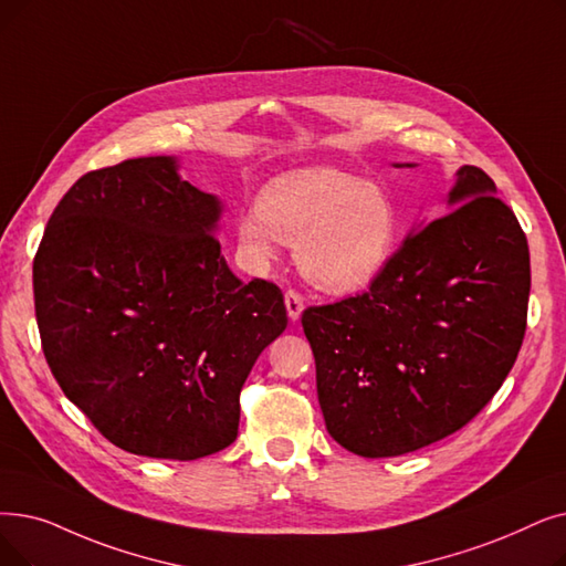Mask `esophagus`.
<instances>
[{"label": "esophagus", "instance_id": "1", "mask_svg": "<svg viewBox=\"0 0 566 566\" xmlns=\"http://www.w3.org/2000/svg\"><path fill=\"white\" fill-rule=\"evenodd\" d=\"M284 303H286V312H289V318L291 322H298L303 310H305V298L303 293L296 291V289H289L286 296H284Z\"/></svg>", "mask_w": 566, "mask_h": 566}]
</instances>
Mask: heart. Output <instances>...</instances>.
Masks as SVG:
<instances>
[{
    "instance_id": "1",
    "label": "heart",
    "mask_w": 566,
    "mask_h": 566,
    "mask_svg": "<svg viewBox=\"0 0 566 566\" xmlns=\"http://www.w3.org/2000/svg\"><path fill=\"white\" fill-rule=\"evenodd\" d=\"M400 235L390 193L337 168H303L270 180L256 212L238 219L242 248L256 261L275 256L277 240L296 244L303 275L333 293L370 286Z\"/></svg>"
}]
</instances>
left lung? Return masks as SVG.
Instances as JSON below:
<instances>
[{
	"label": "left lung",
	"mask_w": 566,
	"mask_h": 566,
	"mask_svg": "<svg viewBox=\"0 0 566 566\" xmlns=\"http://www.w3.org/2000/svg\"><path fill=\"white\" fill-rule=\"evenodd\" d=\"M479 166L370 289L303 312L331 437L363 458L423 449L493 400L527 328L530 248Z\"/></svg>",
	"instance_id": "obj_1"
}]
</instances>
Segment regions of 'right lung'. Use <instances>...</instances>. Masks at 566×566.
I'll list each match as a JSON object with an SVG mask.
<instances>
[{"instance_id":"right-lung-1","label":"right lung","mask_w":566,"mask_h":566,"mask_svg":"<svg viewBox=\"0 0 566 566\" xmlns=\"http://www.w3.org/2000/svg\"><path fill=\"white\" fill-rule=\"evenodd\" d=\"M219 201L170 157L90 170L62 196L34 256L43 356L111 444L196 460L233 444L240 390L286 328L277 284H242L222 256Z\"/></svg>"}]
</instances>
